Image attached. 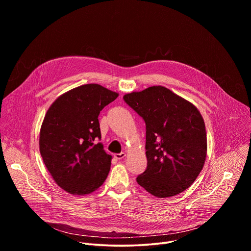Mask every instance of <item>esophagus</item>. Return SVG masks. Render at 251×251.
<instances>
[{
  "label": "esophagus",
  "mask_w": 251,
  "mask_h": 251,
  "mask_svg": "<svg viewBox=\"0 0 251 251\" xmlns=\"http://www.w3.org/2000/svg\"><path fill=\"white\" fill-rule=\"evenodd\" d=\"M114 157H115L117 160H122V159H124V158L126 157V153L122 152V153H120V154H115Z\"/></svg>",
  "instance_id": "esophagus-1"
}]
</instances>
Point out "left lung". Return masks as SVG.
Returning a JSON list of instances; mask_svg holds the SVG:
<instances>
[{
  "instance_id": "1",
  "label": "left lung",
  "mask_w": 251,
  "mask_h": 251,
  "mask_svg": "<svg viewBox=\"0 0 251 251\" xmlns=\"http://www.w3.org/2000/svg\"><path fill=\"white\" fill-rule=\"evenodd\" d=\"M123 98L146 123L148 163L137 183L161 199L186 191L206 158V131L199 109L161 85L127 93Z\"/></svg>"
}]
</instances>
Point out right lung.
Returning <instances> with one entry per match:
<instances>
[{
	"mask_svg": "<svg viewBox=\"0 0 251 251\" xmlns=\"http://www.w3.org/2000/svg\"><path fill=\"white\" fill-rule=\"evenodd\" d=\"M118 93L99 84L80 85L50 106L40 131V152L54 182L66 193L96 191L109 174L112 156L101 143L98 115Z\"/></svg>",
	"mask_w": 251,
	"mask_h": 251,
	"instance_id": "1",
	"label": "right lung"
}]
</instances>
